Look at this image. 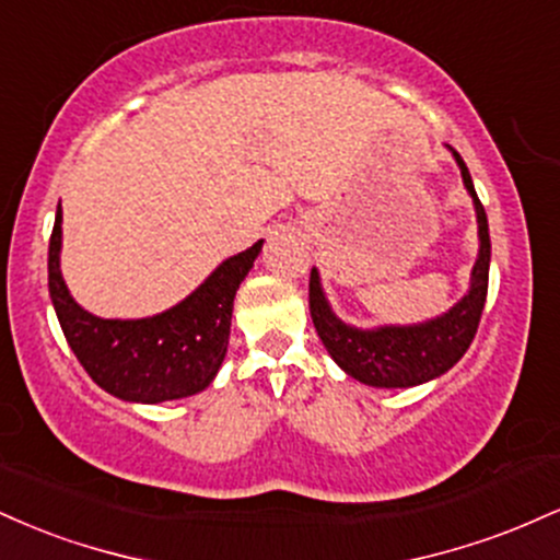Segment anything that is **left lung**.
I'll return each instance as SVG.
<instances>
[{
	"instance_id": "1",
	"label": "left lung",
	"mask_w": 560,
	"mask_h": 560,
	"mask_svg": "<svg viewBox=\"0 0 560 560\" xmlns=\"http://www.w3.org/2000/svg\"><path fill=\"white\" fill-rule=\"evenodd\" d=\"M453 155L460 165L468 195L474 197L481 242L477 266L471 271V289L453 311L421 326H384L376 331L352 329L334 316L329 302L320 292L316 268L311 271L307 302H311V318L320 342L339 363V369L371 387H416V384L445 374L464 358L479 329L487 300V281H490V229H487L485 205L479 202L464 158L455 150Z\"/></svg>"
}]
</instances>
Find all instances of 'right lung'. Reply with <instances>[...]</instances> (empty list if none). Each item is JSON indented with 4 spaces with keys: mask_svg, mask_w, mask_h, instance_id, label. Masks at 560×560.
Listing matches in <instances>:
<instances>
[{
    "mask_svg": "<svg viewBox=\"0 0 560 560\" xmlns=\"http://www.w3.org/2000/svg\"><path fill=\"white\" fill-rule=\"evenodd\" d=\"M60 223L62 210L57 208L49 236V298L86 374L128 402L178 400L208 387L226 358L234 294L262 242L221 262L197 292L171 311L141 320H107L70 298L60 273Z\"/></svg>",
    "mask_w": 560,
    "mask_h": 560,
    "instance_id": "add662e5",
    "label": "right lung"
}]
</instances>
